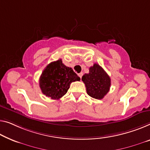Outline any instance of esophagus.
<instances>
[{"label":"esophagus","instance_id":"34e87169","mask_svg":"<svg viewBox=\"0 0 150 150\" xmlns=\"http://www.w3.org/2000/svg\"><path fill=\"white\" fill-rule=\"evenodd\" d=\"M78 75H79V77L81 79V77H82V76H83V73H79V74H78Z\"/></svg>","mask_w":150,"mask_h":150}]
</instances>
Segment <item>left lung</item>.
<instances>
[{"instance_id": "obj_1", "label": "left lung", "mask_w": 150, "mask_h": 150, "mask_svg": "<svg viewBox=\"0 0 150 150\" xmlns=\"http://www.w3.org/2000/svg\"><path fill=\"white\" fill-rule=\"evenodd\" d=\"M81 78L86 87L88 94L91 98L101 100L110 90V78L98 64H93Z\"/></svg>"}]
</instances>
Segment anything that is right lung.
<instances>
[{"label": "right lung", "instance_id": "obj_1", "mask_svg": "<svg viewBox=\"0 0 150 150\" xmlns=\"http://www.w3.org/2000/svg\"><path fill=\"white\" fill-rule=\"evenodd\" d=\"M80 81V77L62 63V60L50 62L40 77V88L42 92L53 100H59L67 92L72 82Z\"/></svg>", "mask_w": 150, "mask_h": 150}]
</instances>
